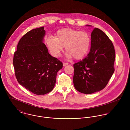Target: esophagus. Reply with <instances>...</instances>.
I'll list each match as a JSON object with an SVG mask.
<instances>
[{
    "label": "esophagus",
    "mask_w": 130,
    "mask_h": 130,
    "mask_svg": "<svg viewBox=\"0 0 130 130\" xmlns=\"http://www.w3.org/2000/svg\"><path fill=\"white\" fill-rule=\"evenodd\" d=\"M68 64H69V63H67V62H63V67H65V66L68 65Z\"/></svg>",
    "instance_id": "1"
}]
</instances>
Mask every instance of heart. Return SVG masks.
I'll return each instance as SVG.
<instances>
[{"mask_svg": "<svg viewBox=\"0 0 130 130\" xmlns=\"http://www.w3.org/2000/svg\"><path fill=\"white\" fill-rule=\"evenodd\" d=\"M45 42L50 53L54 57L60 56L63 46H65L68 57L81 59L90 51L91 37L86 31L64 28L58 30L55 34V37H47Z\"/></svg>", "mask_w": 130, "mask_h": 130, "instance_id": "b5f03b06", "label": "heart"}]
</instances>
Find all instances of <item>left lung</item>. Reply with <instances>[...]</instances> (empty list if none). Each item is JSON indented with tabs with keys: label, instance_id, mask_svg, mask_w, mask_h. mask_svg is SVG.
Instances as JSON below:
<instances>
[{
	"label": "left lung",
	"instance_id": "obj_1",
	"mask_svg": "<svg viewBox=\"0 0 130 130\" xmlns=\"http://www.w3.org/2000/svg\"><path fill=\"white\" fill-rule=\"evenodd\" d=\"M91 36L89 54L73 65L74 88L79 92L85 94L104 89L115 71L116 55L111 39L98 28H93Z\"/></svg>",
	"mask_w": 130,
	"mask_h": 130
}]
</instances>
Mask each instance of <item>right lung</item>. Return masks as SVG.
<instances>
[{
    "label": "right lung",
    "instance_id": "obj_1",
    "mask_svg": "<svg viewBox=\"0 0 130 130\" xmlns=\"http://www.w3.org/2000/svg\"><path fill=\"white\" fill-rule=\"evenodd\" d=\"M44 27L34 29L19 40L13 58L15 75L19 84L37 95L51 92L62 63L48 52L42 42Z\"/></svg>",
    "mask_w": 130,
    "mask_h": 130
}]
</instances>
